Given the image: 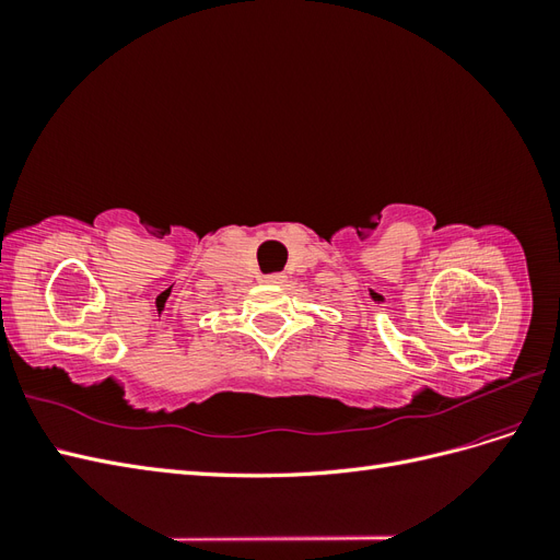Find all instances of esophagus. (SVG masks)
Instances as JSON below:
<instances>
[{"label": "esophagus", "instance_id": "esophagus-1", "mask_svg": "<svg viewBox=\"0 0 560 560\" xmlns=\"http://www.w3.org/2000/svg\"><path fill=\"white\" fill-rule=\"evenodd\" d=\"M264 282H268V284H282L284 276L282 273H270V276L264 278Z\"/></svg>", "mask_w": 560, "mask_h": 560}]
</instances>
